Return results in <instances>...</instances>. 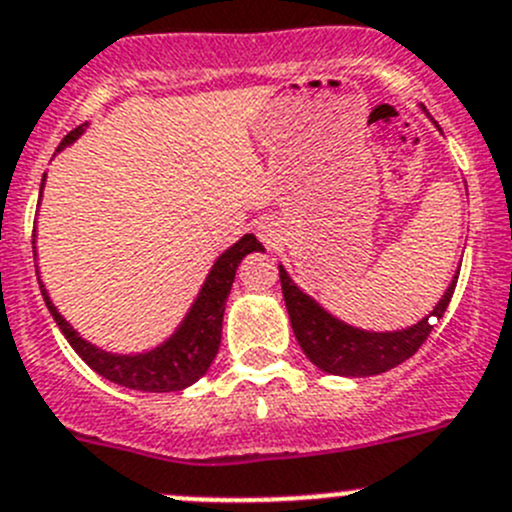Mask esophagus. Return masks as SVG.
<instances>
[{
	"instance_id": "34e87169",
	"label": "esophagus",
	"mask_w": 512,
	"mask_h": 512,
	"mask_svg": "<svg viewBox=\"0 0 512 512\" xmlns=\"http://www.w3.org/2000/svg\"><path fill=\"white\" fill-rule=\"evenodd\" d=\"M260 237L265 242H272V240H275V229H272L270 224H262V227H260Z\"/></svg>"
}]
</instances>
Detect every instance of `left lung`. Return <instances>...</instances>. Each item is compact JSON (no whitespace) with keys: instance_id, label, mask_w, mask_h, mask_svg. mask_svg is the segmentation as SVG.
<instances>
[{"instance_id":"obj_1","label":"left lung","mask_w":512,"mask_h":512,"mask_svg":"<svg viewBox=\"0 0 512 512\" xmlns=\"http://www.w3.org/2000/svg\"><path fill=\"white\" fill-rule=\"evenodd\" d=\"M280 285H283V298L290 313V326L305 356L313 361L318 369L328 371L333 376H376L394 366L404 364L419 351L424 341L432 333V323L424 318L417 326L407 331L394 333H366L358 328L346 326L328 315L321 305L300 293L290 283L288 272L280 267ZM457 275L447 288L444 298L432 310V318H442L452 293H455Z\"/></svg>"}]
</instances>
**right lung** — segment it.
<instances>
[{
	"label": "right lung",
	"instance_id": "add662e5",
	"mask_svg": "<svg viewBox=\"0 0 512 512\" xmlns=\"http://www.w3.org/2000/svg\"><path fill=\"white\" fill-rule=\"evenodd\" d=\"M80 131H83V126L73 128L68 136L62 138L57 151L68 146L70 141H75ZM260 250H265V247L257 242L255 234H245L237 245L229 247L214 262L197 303L189 310V315L184 318L179 331L174 333V338L166 341L161 348H156V351L141 353V356H113V353H105L100 348L90 346L57 313V308L50 303L45 290H42V298H45L55 323L60 326L62 336L68 338L75 353L83 358L90 369L98 371L100 376H105L113 384L128 386V389L136 391H154V394H159V391H179L202 379L209 366H212L214 356L219 351V341H222V315L224 305H227V295L234 283V272H237L242 257Z\"/></svg>",
	"mask_w": 512,
	"mask_h": 512
}]
</instances>
